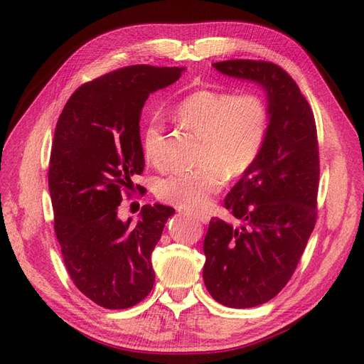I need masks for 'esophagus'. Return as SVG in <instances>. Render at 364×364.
<instances>
[{
    "mask_svg": "<svg viewBox=\"0 0 364 364\" xmlns=\"http://www.w3.org/2000/svg\"><path fill=\"white\" fill-rule=\"evenodd\" d=\"M193 219H196V220H199V222H203V224H207V222L210 220V218L207 216V215H204V213H189Z\"/></svg>",
    "mask_w": 364,
    "mask_h": 364,
    "instance_id": "34e87169",
    "label": "esophagus"
}]
</instances>
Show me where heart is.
<instances>
[{"instance_id": "b5f03b06", "label": "heart", "mask_w": 364, "mask_h": 364, "mask_svg": "<svg viewBox=\"0 0 364 364\" xmlns=\"http://www.w3.org/2000/svg\"><path fill=\"white\" fill-rule=\"evenodd\" d=\"M173 114L203 137L198 157L203 165L160 178L156 195L173 207L203 208L227 175L240 177L259 160L269 128L267 102L257 92L198 89L178 101ZM142 149L152 166L165 168L166 132L156 116L145 127Z\"/></svg>"}]
</instances>
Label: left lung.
Masks as SVG:
<instances>
[{
    "instance_id": "8db88e82",
    "label": "left lung",
    "mask_w": 364,
    "mask_h": 364,
    "mask_svg": "<svg viewBox=\"0 0 364 364\" xmlns=\"http://www.w3.org/2000/svg\"><path fill=\"white\" fill-rule=\"evenodd\" d=\"M220 74L264 89L269 128L255 165L225 198L240 220H210L204 284L222 306L250 309L271 301L295 272L316 224L319 149L314 116L298 85L262 60L213 63Z\"/></svg>"
}]
</instances>
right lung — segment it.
<instances>
[{
    "mask_svg": "<svg viewBox=\"0 0 364 364\" xmlns=\"http://www.w3.org/2000/svg\"><path fill=\"white\" fill-rule=\"evenodd\" d=\"M183 71L134 65L89 81L55 125L48 171L55 236L74 284L104 309L133 307L154 286L151 254L175 210L144 205L132 224L118 218V207L145 168L144 104Z\"/></svg>",
    "mask_w": 364,
    "mask_h": 364,
    "instance_id": "1",
    "label": "right lung"
}]
</instances>
